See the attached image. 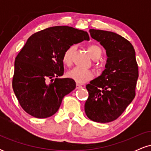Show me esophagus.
I'll return each mask as SVG.
<instances>
[{"label": "esophagus", "instance_id": "esophagus-1", "mask_svg": "<svg viewBox=\"0 0 151 151\" xmlns=\"http://www.w3.org/2000/svg\"><path fill=\"white\" fill-rule=\"evenodd\" d=\"M81 87H82V86H81L80 84H78V83H77V84H76V89H81Z\"/></svg>", "mask_w": 151, "mask_h": 151}]
</instances>
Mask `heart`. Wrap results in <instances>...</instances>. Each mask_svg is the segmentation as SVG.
Here are the masks:
<instances>
[{"instance_id":"heart-1","label":"heart","mask_w":151,"mask_h":151,"mask_svg":"<svg viewBox=\"0 0 151 151\" xmlns=\"http://www.w3.org/2000/svg\"><path fill=\"white\" fill-rule=\"evenodd\" d=\"M75 50V45L67 47L65 50L62 56V62L65 65H71L72 62V55ZM87 50L91 58L93 60H98L101 58L102 50L101 48L97 45H90L87 47ZM67 77L72 80L75 81L77 83H84L90 80L93 77V73L92 71L89 70L81 69L79 67H74L67 72Z\"/></svg>"}]
</instances>
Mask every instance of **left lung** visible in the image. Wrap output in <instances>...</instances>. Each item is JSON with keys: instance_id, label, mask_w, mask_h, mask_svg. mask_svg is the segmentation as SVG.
Listing matches in <instances>:
<instances>
[{"instance_id": "obj_1", "label": "left lung", "mask_w": 151, "mask_h": 151, "mask_svg": "<svg viewBox=\"0 0 151 151\" xmlns=\"http://www.w3.org/2000/svg\"><path fill=\"white\" fill-rule=\"evenodd\" d=\"M89 32L105 48L108 58L101 75L86 84L89 97L84 110L91 121L108 123L120 116L136 96V52L131 43L120 35L94 29Z\"/></svg>"}]
</instances>
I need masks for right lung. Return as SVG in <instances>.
Returning <instances> with one entry per match:
<instances>
[{"mask_svg":"<svg viewBox=\"0 0 151 151\" xmlns=\"http://www.w3.org/2000/svg\"><path fill=\"white\" fill-rule=\"evenodd\" d=\"M83 40H89L87 32L69 26L48 27L27 39L15 58L12 83L25 112L45 119L58 111L64 96L76 88L74 80L58 77L64 74L62 54Z\"/></svg>","mask_w":151,"mask_h":151,"instance_id":"1","label":"right lung"}]
</instances>
